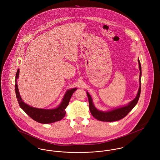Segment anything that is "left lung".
Masks as SVG:
<instances>
[{"instance_id": "obj_1", "label": "left lung", "mask_w": 160, "mask_h": 160, "mask_svg": "<svg viewBox=\"0 0 160 160\" xmlns=\"http://www.w3.org/2000/svg\"><path fill=\"white\" fill-rule=\"evenodd\" d=\"M138 67L140 69V78H139V82H140V86L138 91L136 97L131 102L128 103V105L116 108L114 110L108 111V112H102L97 110L92 102L91 96L90 94L87 92V95L89 99V110L91 113L92 115L97 119L102 121H106V122H112L120 120L124 118L127 114H128L132 109L136 105V104L138 101L140 91H141V82H140V78L142 76V70H141V65L140 63L139 60H138Z\"/></svg>"}]
</instances>
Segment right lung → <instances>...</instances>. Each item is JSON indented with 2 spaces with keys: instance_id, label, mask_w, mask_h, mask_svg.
I'll list each match as a JSON object with an SVG mask.
<instances>
[{
  "instance_id": "add662e5",
  "label": "right lung",
  "mask_w": 160,
  "mask_h": 160,
  "mask_svg": "<svg viewBox=\"0 0 160 160\" xmlns=\"http://www.w3.org/2000/svg\"><path fill=\"white\" fill-rule=\"evenodd\" d=\"M19 72L20 69H18L15 77V93L19 105L22 108V110H23V111L34 121L42 124L52 123L62 119L66 114L65 109L68 105L69 100L72 93L76 90H77V89L74 88L66 92L61 103L56 108L41 109L34 108L25 103L21 98V96L18 91V88L17 81L19 76Z\"/></svg>"
}]
</instances>
